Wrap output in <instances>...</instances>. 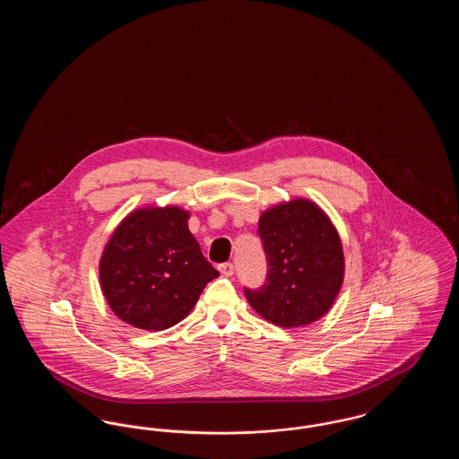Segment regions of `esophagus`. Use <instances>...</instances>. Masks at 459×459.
Segmentation results:
<instances>
[{"label":"esophagus","mask_w":459,"mask_h":459,"mask_svg":"<svg viewBox=\"0 0 459 459\" xmlns=\"http://www.w3.org/2000/svg\"><path fill=\"white\" fill-rule=\"evenodd\" d=\"M220 273L225 277H232L234 275V264L230 262L221 263L219 266Z\"/></svg>","instance_id":"34e87169"}]
</instances>
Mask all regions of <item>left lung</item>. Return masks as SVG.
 <instances>
[{
	"label": "left lung",
	"instance_id": "obj_1",
	"mask_svg": "<svg viewBox=\"0 0 459 459\" xmlns=\"http://www.w3.org/2000/svg\"><path fill=\"white\" fill-rule=\"evenodd\" d=\"M268 263L266 282L244 294L279 327L307 325L333 305L344 281L342 242L322 208L292 199L263 212L258 225Z\"/></svg>",
	"mask_w": 459,
	"mask_h": 459
}]
</instances>
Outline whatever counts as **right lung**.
Listing matches in <instances>:
<instances>
[{"label":"right lung","instance_id":"1","mask_svg":"<svg viewBox=\"0 0 459 459\" xmlns=\"http://www.w3.org/2000/svg\"><path fill=\"white\" fill-rule=\"evenodd\" d=\"M178 206L141 208L115 229L100 260L111 311L132 327L165 330L184 320L219 277Z\"/></svg>","mask_w":459,"mask_h":459}]
</instances>
